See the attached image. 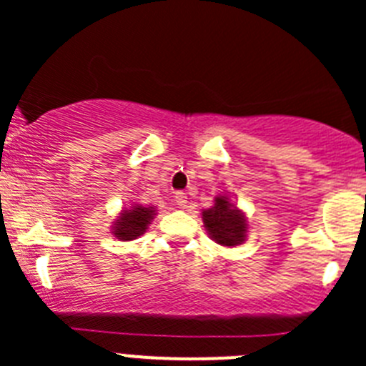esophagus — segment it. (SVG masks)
<instances>
[{
  "mask_svg": "<svg viewBox=\"0 0 366 366\" xmlns=\"http://www.w3.org/2000/svg\"><path fill=\"white\" fill-rule=\"evenodd\" d=\"M175 204L179 207H186L187 205V194L182 193V191H179V193H175Z\"/></svg>",
  "mask_w": 366,
  "mask_h": 366,
  "instance_id": "1",
  "label": "esophagus"
}]
</instances>
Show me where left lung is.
<instances>
[{
	"label": "left lung",
	"instance_id": "8db88e82",
	"mask_svg": "<svg viewBox=\"0 0 366 366\" xmlns=\"http://www.w3.org/2000/svg\"><path fill=\"white\" fill-rule=\"evenodd\" d=\"M204 224L212 237L221 246H239L244 242L248 223L241 210L230 204L228 197H216L214 205L202 212Z\"/></svg>",
	"mask_w": 366,
	"mask_h": 366
}]
</instances>
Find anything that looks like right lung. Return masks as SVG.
<instances>
[{
  "label": "right lung",
  "mask_w": 366,
  "mask_h": 366,
  "mask_svg": "<svg viewBox=\"0 0 366 366\" xmlns=\"http://www.w3.org/2000/svg\"><path fill=\"white\" fill-rule=\"evenodd\" d=\"M154 216H156L154 207L134 204L131 209L122 210L118 219L113 223V235L120 241H132V239L145 234Z\"/></svg>",
  "instance_id": "obj_1"
}]
</instances>
